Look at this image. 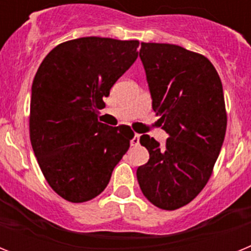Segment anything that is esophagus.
Here are the masks:
<instances>
[{
  "label": "esophagus",
  "mask_w": 251,
  "mask_h": 251,
  "mask_svg": "<svg viewBox=\"0 0 251 251\" xmlns=\"http://www.w3.org/2000/svg\"><path fill=\"white\" fill-rule=\"evenodd\" d=\"M139 145V134H134L133 138L130 139V146H138Z\"/></svg>",
  "instance_id": "obj_1"
}]
</instances>
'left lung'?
<instances>
[{
	"instance_id": "left-lung-1",
	"label": "left lung",
	"mask_w": 251,
	"mask_h": 251,
	"mask_svg": "<svg viewBox=\"0 0 251 251\" xmlns=\"http://www.w3.org/2000/svg\"><path fill=\"white\" fill-rule=\"evenodd\" d=\"M139 57L168 139L161 146L141 136L150 159L137 168V179L150 202L176 210L205 187L223 147L227 123L223 84L207 57L178 45L142 43Z\"/></svg>"
}]
</instances>
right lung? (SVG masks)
<instances>
[{
  "mask_svg": "<svg viewBox=\"0 0 251 251\" xmlns=\"http://www.w3.org/2000/svg\"><path fill=\"white\" fill-rule=\"evenodd\" d=\"M137 40L80 37L46 55L31 88L30 139L51 188L70 202L104 191L134 133L98 122L110 88L138 56Z\"/></svg>",
  "mask_w": 251,
  "mask_h": 251,
  "instance_id": "1",
  "label": "right lung"
}]
</instances>
